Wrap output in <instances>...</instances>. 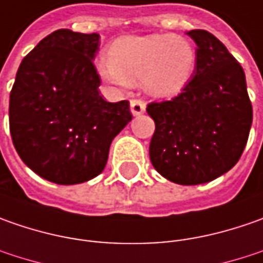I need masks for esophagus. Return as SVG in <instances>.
I'll return each instance as SVG.
<instances>
[{"label":"esophagus","mask_w":263,"mask_h":263,"mask_svg":"<svg viewBox=\"0 0 263 263\" xmlns=\"http://www.w3.org/2000/svg\"><path fill=\"white\" fill-rule=\"evenodd\" d=\"M145 109H146V104H145V101H142V99H133V101L130 102V111H132V114L135 117L143 114Z\"/></svg>","instance_id":"34e87169"}]
</instances>
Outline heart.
Instances as JSON below:
<instances>
[{"label":"heart","mask_w":263,"mask_h":263,"mask_svg":"<svg viewBox=\"0 0 263 263\" xmlns=\"http://www.w3.org/2000/svg\"><path fill=\"white\" fill-rule=\"evenodd\" d=\"M108 57L96 64L105 82L126 89L140 79L145 90L155 96L180 93L196 70V49L180 35L123 36L109 46Z\"/></svg>","instance_id":"heart-1"}]
</instances>
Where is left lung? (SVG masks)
<instances>
[{"label": "left lung", "instance_id": "1", "mask_svg": "<svg viewBox=\"0 0 263 263\" xmlns=\"http://www.w3.org/2000/svg\"><path fill=\"white\" fill-rule=\"evenodd\" d=\"M196 70L183 92L146 108L155 121L149 145L154 168L167 180L193 186L226 174L248 143L252 104L246 76L226 45L206 30L187 32Z\"/></svg>", "mask_w": 263, "mask_h": 263}]
</instances>
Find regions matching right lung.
I'll use <instances>...</instances> for the list:
<instances>
[{
  "label": "right lung",
  "instance_id": "add662e5",
  "mask_svg": "<svg viewBox=\"0 0 263 263\" xmlns=\"http://www.w3.org/2000/svg\"><path fill=\"white\" fill-rule=\"evenodd\" d=\"M98 33L60 29L23 58L10 93V133L27 167L57 184L99 176L112 139L132 120L127 101L106 102L93 66Z\"/></svg>",
  "mask_w": 263,
  "mask_h": 263
}]
</instances>
